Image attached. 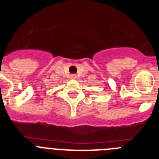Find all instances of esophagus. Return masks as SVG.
<instances>
[{
    "mask_svg": "<svg viewBox=\"0 0 159 159\" xmlns=\"http://www.w3.org/2000/svg\"><path fill=\"white\" fill-rule=\"evenodd\" d=\"M70 77H71V78H72V79H76V78H77V76H76V75H75V74L71 75Z\"/></svg>",
    "mask_w": 159,
    "mask_h": 159,
    "instance_id": "34e87169",
    "label": "esophagus"
}]
</instances>
